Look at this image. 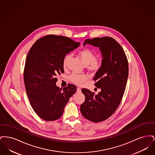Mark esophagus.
Returning a JSON list of instances; mask_svg holds the SVG:
<instances>
[{
    "instance_id": "obj_1",
    "label": "esophagus",
    "mask_w": 155,
    "mask_h": 155,
    "mask_svg": "<svg viewBox=\"0 0 155 155\" xmlns=\"http://www.w3.org/2000/svg\"><path fill=\"white\" fill-rule=\"evenodd\" d=\"M77 92L78 93H80V92H81V89L80 88H77Z\"/></svg>"
}]
</instances>
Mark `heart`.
Returning <instances> with one entry per match:
<instances>
[{"label": "heart", "mask_w": 155, "mask_h": 155, "mask_svg": "<svg viewBox=\"0 0 155 155\" xmlns=\"http://www.w3.org/2000/svg\"><path fill=\"white\" fill-rule=\"evenodd\" d=\"M78 56L81 58L83 64L87 67L89 71L92 72L97 71L102 65V62L99 60H96V54L88 49H84L78 52ZM70 54H66L63 60V67H66L68 60L70 59ZM70 80L77 85H80L87 80L85 75L73 73L69 77Z\"/></svg>", "instance_id": "b5f03b06"}]
</instances>
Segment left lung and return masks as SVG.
Segmentation results:
<instances>
[{
    "mask_svg": "<svg viewBox=\"0 0 155 155\" xmlns=\"http://www.w3.org/2000/svg\"><path fill=\"white\" fill-rule=\"evenodd\" d=\"M87 44L98 47L102 54V65L93 77L101 92L95 95L82 89L85 100L80 110L85 118L99 123L110 117L121 102L128 76V64L123 49L111 37L87 39L83 46Z\"/></svg>",
    "mask_w": 155,
    "mask_h": 155,
    "instance_id": "8db88e82",
    "label": "left lung"
}]
</instances>
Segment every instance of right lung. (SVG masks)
<instances>
[{
	"mask_svg": "<svg viewBox=\"0 0 155 155\" xmlns=\"http://www.w3.org/2000/svg\"><path fill=\"white\" fill-rule=\"evenodd\" d=\"M80 45L69 38L49 35L37 40L27 54L24 72L27 94L34 111L44 120L60 118L77 91L73 84L60 89L56 83L57 75L64 73V56Z\"/></svg>",
	"mask_w": 155,
	"mask_h": 155,
	"instance_id": "obj_1",
	"label": "right lung"
}]
</instances>
